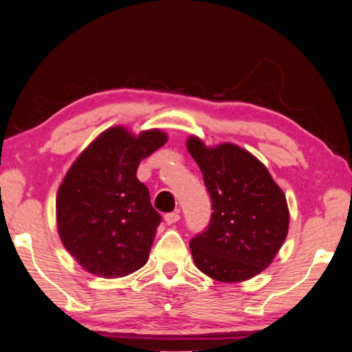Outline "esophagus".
Listing matches in <instances>:
<instances>
[{
  "instance_id": "obj_1",
  "label": "esophagus",
  "mask_w": 352,
  "mask_h": 352,
  "mask_svg": "<svg viewBox=\"0 0 352 352\" xmlns=\"http://www.w3.org/2000/svg\"><path fill=\"white\" fill-rule=\"evenodd\" d=\"M181 219V215H179V212H177V210H175V212H168V214H165V221H166V225H173V223H176L177 220Z\"/></svg>"
}]
</instances>
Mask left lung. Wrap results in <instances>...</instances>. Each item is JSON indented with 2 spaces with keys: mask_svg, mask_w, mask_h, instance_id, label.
Segmentation results:
<instances>
[{
  "mask_svg": "<svg viewBox=\"0 0 352 352\" xmlns=\"http://www.w3.org/2000/svg\"><path fill=\"white\" fill-rule=\"evenodd\" d=\"M187 149L212 201L208 228L190 241L197 266L217 282H244L263 272L288 234L286 198L266 166L231 143L208 148L190 137Z\"/></svg>",
  "mask_w": 352,
  "mask_h": 352,
  "instance_id": "1",
  "label": "left lung"
}]
</instances>
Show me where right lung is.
Wrapping results in <instances>:
<instances>
[{"label": "right lung", "instance_id": "1", "mask_svg": "<svg viewBox=\"0 0 352 352\" xmlns=\"http://www.w3.org/2000/svg\"><path fill=\"white\" fill-rule=\"evenodd\" d=\"M166 140L157 129L135 137L121 126L111 127L69 168L56 197L58 231L88 272L126 277L148 261L162 215L137 170Z\"/></svg>", "mask_w": 352, "mask_h": 352}]
</instances>
